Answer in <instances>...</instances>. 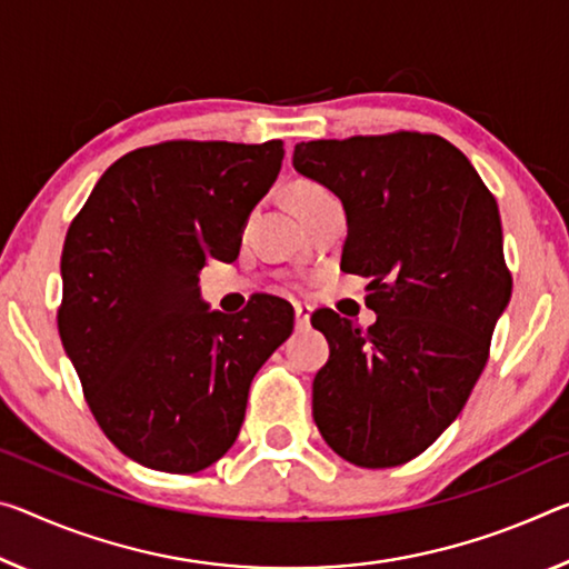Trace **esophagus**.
I'll return each mask as SVG.
<instances>
[{
  "instance_id": "esophagus-1",
  "label": "esophagus",
  "mask_w": 569,
  "mask_h": 569,
  "mask_svg": "<svg viewBox=\"0 0 569 569\" xmlns=\"http://www.w3.org/2000/svg\"><path fill=\"white\" fill-rule=\"evenodd\" d=\"M293 313H296V327H299V329H306V327H309V319H311V306L296 303V306H293Z\"/></svg>"
}]
</instances>
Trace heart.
Instances as JSON below:
<instances>
[{"label":"heart","mask_w":569,"mask_h":569,"mask_svg":"<svg viewBox=\"0 0 569 569\" xmlns=\"http://www.w3.org/2000/svg\"><path fill=\"white\" fill-rule=\"evenodd\" d=\"M329 194L327 189H323L321 184L317 182H299L293 189H291V200H293V207L301 204V202H309V200H317V197H323Z\"/></svg>","instance_id":"heart-1"}]
</instances>
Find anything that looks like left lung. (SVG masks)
Masks as SVG:
<instances>
[{
	"label": "left lung",
	"mask_w": 569,
	"mask_h": 569,
	"mask_svg": "<svg viewBox=\"0 0 569 569\" xmlns=\"http://www.w3.org/2000/svg\"><path fill=\"white\" fill-rule=\"evenodd\" d=\"M293 169L345 204L341 268L369 278L377 313L369 329L331 309L311 317L329 341L313 420L349 463H408L463 410L511 299L499 207L436 133L301 141Z\"/></svg>",
	"instance_id": "8db88e82"
}]
</instances>
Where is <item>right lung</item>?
<instances>
[{
  "instance_id": "obj_1",
  "label": "right lung",
  "mask_w": 569,
  "mask_h": 569,
  "mask_svg": "<svg viewBox=\"0 0 569 569\" xmlns=\"http://www.w3.org/2000/svg\"><path fill=\"white\" fill-rule=\"evenodd\" d=\"M283 141H161L113 161L62 246L58 329L106 438L147 468L197 473L228 453L252 377L293 309L252 296L210 311L200 270L232 263L273 187Z\"/></svg>"
}]
</instances>
